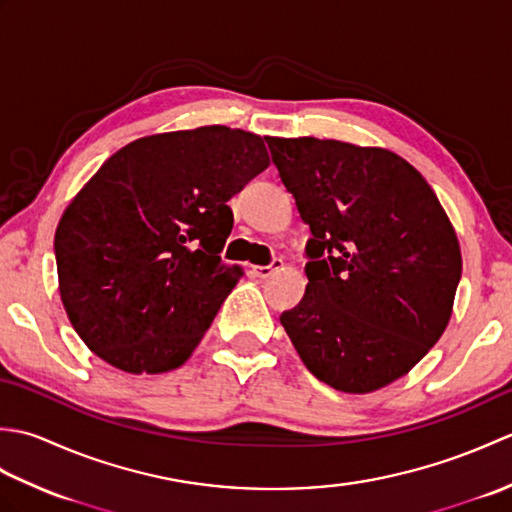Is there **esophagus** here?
Segmentation results:
<instances>
[{
    "label": "esophagus",
    "instance_id": "obj_1",
    "mask_svg": "<svg viewBox=\"0 0 512 512\" xmlns=\"http://www.w3.org/2000/svg\"><path fill=\"white\" fill-rule=\"evenodd\" d=\"M281 268H284V262H281V259H273V262H270L268 266H255L253 273L259 279H268V277H273L275 273H279Z\"/></svg>",
    "mask_w": 512,
    "mask_h": 512
}]
</instances>
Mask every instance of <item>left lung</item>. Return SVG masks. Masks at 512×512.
I'll return each mask as SVG.
<instances>
[{
	"mask_svg": "<svg viewBox=\"0 0 512 512\" xmlns=\"http://www.w3.org/2000/svg\"><path fill=\"white\" fill-rule=\"evenodd\" d=\"M310 226L308 286L279 321L310 372L345 394L405 376L447 330L458 235L407 160L341 140L266 136Z\"/></svg>",
	"mask_w": 512,
	"mask_h": 512,
	"instance_id": "8db88e82",
	"label": "left lung"
}]
</instances>
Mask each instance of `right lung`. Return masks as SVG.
Instances as JSON below:
<instances>
[{"label": "right lung", "instance_id": "right-lung-1", "mask_svg": "<svg viewBox=\"0 0 512 512\" xmlns=\"http://www.w3.org/2000/svg\"><path fill=\"white\" fill-rule=\"evenodd\" d=\"M262 136L209 125L138 138L76 193L54 233L76 334L129 374L180 367L242 268L222 262L226 202L268 167Z\"/></svg>", "mask_w": 512, "mask_h": 512}]
</instances>
